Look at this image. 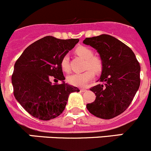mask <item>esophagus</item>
I'll return each mask as SVG.
<instances>
[{
  "label": "esophagus",
  "mask_w": 151,
  "mask_h": 151,
  "mask_svg": "<svg viewBox=\"0 0 151 151\" xmlns=\"http://www.w3.org/2000/svg\"><path fill=\"white\" fill-rule=\"evenodd\" d=\"M86 91V88H80V91H81V92H85Z\"/></svg>",
  "instance_id": "1"
}]
</instances>
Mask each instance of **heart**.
<instances>
[{
    "label": "heart",
    "mask_w": 151,
    "mask_h": 151,
    "mask_svg": "<svg viewBox=\"0 0 151 151\" xmlns=\"http://www.w3.org/2000/svg\"><path fill=\"white\" fill-rule=\"evenodd\" d=\"M76 53L81 58L86 60V68H91L95 72H99L102 68V62L101 59L93 56L91 49L84 46H80L75 50ZM61 67L65 71H69L68 56H64L62 59ZM91 70H87L83 73L73 74L68 77V82L73 86L83 87L94 77V72Z\"/></svg>",
    "instance_id": "b5f03b06"
}]
</instances>
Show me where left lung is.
Instances as JSON below:
<instances>
[{
    "label": "left lung",
    "mask_w": 151,
    "mask_h": 151,
    "mask_svg": "<svg viewBox=\"0 0 151 151\" xmlns=\"http://www.w3.org/2000/svg\"><path fill=\"white\" fill-rule=\"evenodd\" d=\"M83 44L95 48L102 62L98 84L90 88L94 102L86 104L90 113L111 119L124 112L140 86L141 68L133 50L116 38L106 34L86 38Z\"/></svg>",
    "instance_id": "obj_1"
}]
</instances>
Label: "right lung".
<instances>
[{"mask_svg": "<svg viewBox=\"0 0 151 151\" xmlns=\"http://www.w3.org/2000/svg\"><path fill=\"white\" fill-rule=\"evenodd\" d=\"M78 42L45 36L28 46L16 61L12 75L14 96L32 116L42 121L56 118L64 111L69 95L80 91L65 83L61 67L63 56ZM51 76L62 83L53 85Z\"/></svg>", "mask_w": 151, "mask_h": 151, "instance_id": "add662e5", "label": "right lung"}]
</instances>
